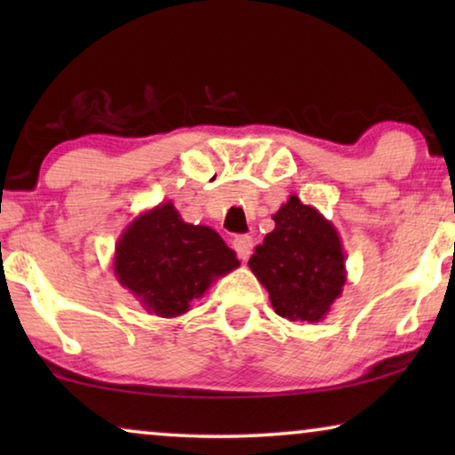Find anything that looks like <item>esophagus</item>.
<instances>
[{"label": "esophagus", "mask_w": 455, "mask_h": 455, "mask_svg": "<svg viewBox=\"0 0 455 455\" xmlns=\"http://www.w3.org/2000/svg\"><path fill=\"white\" fill-rule=\"evenodd\" d=\"M234 251L238 254L240 260H246L251 257L252 252V238L251 235H238V238H234Z\"/></svg>", "instance_id": "34e87169"}]
</instances>
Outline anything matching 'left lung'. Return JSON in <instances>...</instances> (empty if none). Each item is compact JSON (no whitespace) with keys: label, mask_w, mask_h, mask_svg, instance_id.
<instances>
[{"label":"left lung","mask_w":455,"mask_h":455,"mask_svg":"<svg viewBox=\"0 0 455 455\" xmlns=\"http://www.w3.org/2000/svg\"><path fill=\"white\" fill-rule=\"evenodd\" d=\"M273 221L275 229L254 248L248 267L269 291L279 316L319 323L346 283V259L338 229L296 195L279 207Z\"/></svg>","instance_id":"left-lung-1"}]
</instances>
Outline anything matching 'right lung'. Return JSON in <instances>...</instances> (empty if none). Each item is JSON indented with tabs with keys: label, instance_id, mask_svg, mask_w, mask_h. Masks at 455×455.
Segmentation results:
<instances>
[{
	"label": "right lung",
	"instance_id": "add662e5",
	"mask_svg": "<svg viewBox=\"0 0 455 455\" xmlns=\"http://www.w3.org/2000/svg\"><path fill=\"white\" fill-rule=\"evenodd\" d=\"M240 265L209 226L186 223L172 201L145 211L117 238L114 273L148 313L173 319Z\"/></svg>",
	"mask_w": 455,
	"mask_h": 455
}]
</instances>
